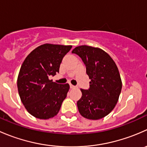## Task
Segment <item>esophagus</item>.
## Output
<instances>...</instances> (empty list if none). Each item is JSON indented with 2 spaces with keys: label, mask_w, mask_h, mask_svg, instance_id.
Wrapping results in <instances>:
<instances>
[{
  "label": "esophagus",
  "mask_w": 147,
  "mask_h": 147,
  "mask_svg": "<svg viewBox=\"0 0 147 147\" xmlns=\"http://www.w3.org/2000/svg\"><path fill=\"white\" fill-rule=\"evenodd\" d=\"M69 87H70V89H74L75 87V86H74V85H72V84H69Z\"/></svg>",
  "instance_id": "34e87169"
}]
</instances>
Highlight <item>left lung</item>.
I'll return each instance as SVG.
<instances>
[{"mask_svg":"<svg viewBox=\"0 0 147 147\" xmlns=\"http://www.w3.org/2000/svg\"><path fill=\"white\" fill-rule=\"evenodd\" d=\"M72 53L82 58L91 80L89 90H80L82 97L77 102L80 114L88 119H102L113 110L121 92L122 83L117 65L99 47L80 45Z\"/></svg>","mask_w":147,"mask_h":147,"instance_id":"1","label":"left lung"}]
</instances>
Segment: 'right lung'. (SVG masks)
<instances>
[{
    "mask_svg": "<svg viewBox=\"0 0 147 147\" xmlns=\"http://www.w3.org/2000/svg\"><path fill=\"white\" fill-rule=\"evenodd\" d=\"M72 45L46 43L38 46L21 65L17 86L26 110L35 117L48 119L57 115L69 89L49 79L59 72L63 57Z\"/></svg>",
    "mask_w": 147,
    "mask_h": 147,
    "instance_id": "1",
    "label": "right lung"
}]
</instances>
